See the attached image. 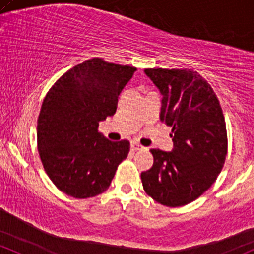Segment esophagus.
<instances>
[{"label":"esophagus","mask_w":254,"mask_h":254,"mask_svg":"<svg viewBox=\"0 0 254 254\" xmlns=\"http://www.w3.org/2000/svg\"><path fill=\"white\" fill-rule=\"evenodd\" d=\"M131 149L132 150H142V149H144V147L141 146V144L137 143V142H131Z\"/></svg>","instance_id":"esophagus-1"}]
</instances>
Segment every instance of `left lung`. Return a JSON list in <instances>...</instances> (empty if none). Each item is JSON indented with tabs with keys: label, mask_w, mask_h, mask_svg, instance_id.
<instances>
[{
	"label": "left lung",
	"mask_w": 254,
	"mask_h": 254,
	"mask_svg": "<svg viewBox=\"0 0 254 254\" xmlns=\"http://www.w3.org/2000/svg\"><path fill=\"white\" fill-rule=\"evenodd\" d=\"M163 95L160 121L171 127V152L150 149L153 166L142 172L144 191L169 207L194 201L213 185L224 165L227 127L207 80L189 68H146Z\"/></svg>",
	"instance_id": "1"
}]
</instances>
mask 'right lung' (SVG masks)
<instances>
[{
  "label": "right lung",
  "instance_id": "obj_1",
  "mask_svg": "<svg viewBox=\"0 0 254 254\" xmlns=\"http://www.w3.org/2000/svg\"><path fill=\"white\" fill-rule=\"evenodd\" d=\"M136 67L93 58L63 74L49 89L37 121V147L52 182L63 193L86 199L104 193L129 141L112 142L99 123L116 113L118 96Z\"/></svg>",
  "mask_w": 254,
  "mask_h": 254
}]
</instances>
